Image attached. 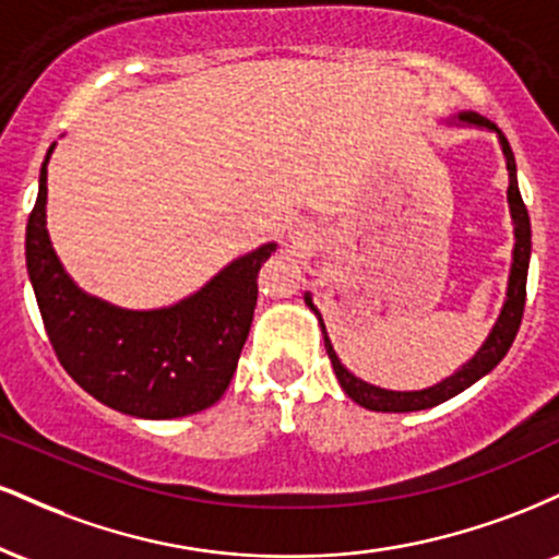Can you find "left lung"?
Wrapping results in <instances>:
<instances>
[{"label": "left lung", "mask_w": 559, "mask_h": 559, "mask_svg": "<svg viewBox=\"0 0 559 559\" xmlns=\"http://www.w3.org/2000/svg\"><path fill=\"white\" fill-rule=\"evenodd\" d=\"M447 126L454 128H478V131H489L497 136L499 150H502L507 176H510V186H507V204H510V217H512V234H515V243H512V262H510V275H507V294L502 301V310H499V318L493 320L489 336L486 342L478 346L476 355L471 360L460 365L452 376L441 378L439 383L426 389L415 391H394L376 386V383L362 381L360 376L352 373L349 368H344L342 360H338L336 349H333L329 331H325L323 316L312 301V294L305 292V305L316 312L320 333H323L325 352H329V360L333 365V373H336L338 383L346 391L349 400H355L365 409H376V413H415V409H428L436 407V404L452 400L460 391L471 389L473 383L480 381L486 373H491L502 357L507 355L512 342H515V333L521 329L523 320V307H525V281H528V262H531V221L528 210H525L521 189H518V165L515 155L510 150V141L504 139V133L499 131L491 120L480 118L478 112H457L452 118L444 120Z\"/></svg>", "instance_id": "8db88e82"}]
</instances>
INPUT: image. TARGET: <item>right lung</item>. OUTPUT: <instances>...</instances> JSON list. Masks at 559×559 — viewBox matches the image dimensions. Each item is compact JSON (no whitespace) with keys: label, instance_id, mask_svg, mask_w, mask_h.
Segmentation results:
<instances>
[{"label":"right lung","instance_id":"obj_1","mask_svg":"<svg viewBox=\"0 0 559 559\" xmlns=\"http://www.w3.org/2000/svg\"><path fill=\"white\" fill-rule=\"evenodd\" d=\"M49 146L25 228V267L62 368L107 407L144 420L202 413L226 394L258 305V273L278 243L230 260L189 297L128 310L70 278L47 230Z\"/></svg>","mask_w":559,"mask_h":559}]
</instances>
